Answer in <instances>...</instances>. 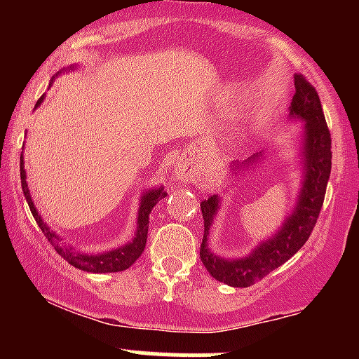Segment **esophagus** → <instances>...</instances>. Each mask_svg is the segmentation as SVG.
<instances>
[{
    "instance_id": "obj_1",
    "label": "esophagus",
    "mask_w": 359,
    "mask_h": 359,
    "mask_svg": "<svg viewBox=\"0 0 359 359\" xmlns=\"http://www.w3.org/2000/svg\"><path fill=\"white\" fill-rule=\"evenodd\" d=\"M174 175H175V179L179 180V182H185V180H187L192 174H191V168H189L187 163L179 162L174 168Z\"/></svg>"
}]
</instances>
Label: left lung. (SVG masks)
Here are the masks:
<instances>
[{
  "mask_svg": "<svg viewBox=\"0 0 359 359\" xmlns=\"http://www.w3.org/2000/svg\"><path fill=\"white\" fill-rule=\"evenodd\" d=\"M295 94L290 102V119L304 121L302 140V187L297 204L288 214L285 222L269 240L262 241L251 253L241 258H222L209 250V228L219 209V197L211 196L201 203L204 217V236L201 245V259L211 277L231 287H250L262 280L270 271L294 257L306 245L314 229L320 208H323L325 187L331 175V133L325 123L323 106L317 90L304 76H294ZM258 155L246 160V165H253ZM234 167V165H233ZM238 168H245L236 163ZM236 170V168H233Z\"/></svg>",
  "mask_w": 359,
  "mask_h": 359,
  "instance_id": "8db88e82",
  "label": "left lung"
}]
</instances>
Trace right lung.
<instances>
[{
  "label": "right lung",
  "mask_w": 359,
  "mask_h": 359,
  "mask_svg": "<svg viewBox=\"0 0 359 359\" xmlns=\"http://www.w3.org/2000/svg\"><path fill=\"white\" fill-rule=\"evenodd\" d=\"M59 74H57V76H59ZM42 101H43V96L36 101V106L42 104ZM20 177H22V189L25 194V199H27L28 203V208H30L36 224H39V228L42 229L43 236L47 238V241L50 243L53 248H55L57 253H59L65 262L71 263L72 266H76V269L79 270L90 271V273H113V271H123L130 269V266L133 265L140 257H142L143 250H145V245H147L148 222H150L148 221V217H150V212L151 209H154V205L158 203L160 199H163V197L167 196V192H163V187L148 189L147 192H143L142 201H140V208H138L137 233H135L133 240L126 243L125 246H119L116 250L104 251V253L88 255V253H81V251H76L72 246L65 245V243L60 240L59 234L52 231V229L47 226V222H43L42 216H40L39 211H36L34 201H32L30 191H28L27 172H25V167H23V155L20 156Z\"/></svg>",
  "instance_id": "obj_1"
}]
</instances>
